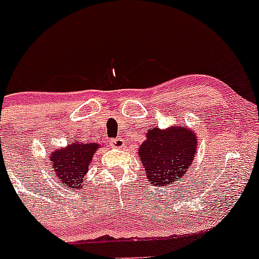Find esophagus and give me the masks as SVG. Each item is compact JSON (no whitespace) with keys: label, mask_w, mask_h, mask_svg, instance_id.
Returning a JSON list of instances; mask_svg holds the SVG:
<instances>
[{"label":"esophagus","mask_w":259,"mask_h":259,"mask_svg":"<svg viewBox=\"0 0 259 259\" xmlns=\"http://www.w3.org/2000/svg\"><path fill=\"white\" fill-rule=\"evenodd\" d=\"M125 144L124 140L121 138H116V139H111V146L113 148H122Z\"/></svg>","instance_id":"34e87169"}]
</instances>
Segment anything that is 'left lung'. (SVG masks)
I'll use <instances>...</instances> for the list:
<instances>
[{"label": "left lung", "mask_w": 259, "mask_h": 259, "mask_svg": "<svg viewBox=\"0 0 259 259\" xmlns=\"http://www.w3.org/2000/svg\"><path fill=\"white\" fill-rule=\"evenodd\" d=\"M195 154L197 137L184 125L169 130L149 129L146 140L139 146L146 178L159 187L170 185L187 176Z\"/></svg>", "instance_id": "obj_1"}]
</instances>
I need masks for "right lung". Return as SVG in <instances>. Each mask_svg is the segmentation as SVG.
<instances>
[{
	"instance_id": "1",
	"label": "right lung",
	"mask_w": 259,
	"mask_h": 259,
	"mask_svg": "<svg viewBox=\"0 0 259 259\" xmlns=\"http://www.w3.org/2000/svg\"><path fill=\"white\" fill-rule=\"evenodd\" d=\"M99 148L98 143L83 144L80 140H72L65 149H56L50 155V161L57 179L70 189L82 188V178L88 173L89 164Z\"/></svg>"
}]
</instances>
